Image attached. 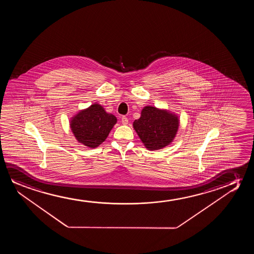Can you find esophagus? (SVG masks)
I'll return each instance as SVG.
<instances>
[{
    "label": "esophagus",
    "instance_id": "obj_1",
    "mask_svg": "<svg viewBox=\"0 0 254 254\" xmlns=\"http://www.w3.org/2000/svg\"><path fill=\"white\" fill-rule=\"evenodd\" d=\"M122 122L123 125H127L128 124V119L127 118V117H122Z\"/></svg>",
    "mask_w": 254,
    "mask_h": 254
}]
</instances>
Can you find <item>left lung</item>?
Listing matches in <instances>:
<instances>
[{
  "instance_id": "1",
  "label": "left lung",
  "mask_w": 254,
  "mask_h": 254,
  "mask_svg": "<svg viewBox=\"0 0 254 254\" xmlns=\"http://www.w3.org/2000/svg\"><path fill=\"white\" fill-rule=\"evenodd\" d=\"M132 127L146 149H162L174 141L180 127V119L167 109L146 106Z\"/></svg>"
}]
</instances>
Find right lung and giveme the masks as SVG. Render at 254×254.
Instances as JSON below:
<instances>
[{
  "label": "right lung",
  "mask_w": 254,
  "mask_h": 254,
  "mask_svg": "<svg viewBox=\"0 0 254 254\" xmlns=\"http://www.w3.org/2000/svg\"><path fill=\"white\" fill-rule=\"evenodd\" d=\"M116 123L115 115L106 112L99 103L81 109L69 121L70 128L77 141L89 148H95L104 142Z\"/></svg>",
  "instance_id": "1"
}]
</instances>
